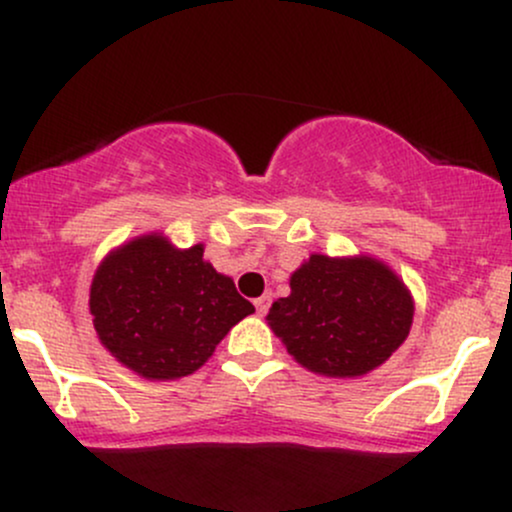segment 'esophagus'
<instances>
[{
	"mask_svg": "<svg viewBox=\"0 0 512 512\" xmlns=\"http://www.w3.org/2000/svg\"><path fill=\"white\" fill-rule=\"evenodd\" d=\"M269 303H272V296H260V298H255V310H257V315H267Z\"/></svg>",
	"mask_w": 512,
	"mask_h": 512,
	"instance_id": "obj_1",
	"label": "esophagus"
}]
</instances>
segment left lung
Listing matches in <instances>:
<instances>
[{
	"label": "left lung",
	"instance_id": "left-lung-1",
	"mask_svg": "<svg viewBox=\"0 0 512 512\" xmlns=\"http://www.w3.org/2000/svg\"><path fill=\"white\" fill-rule=\"evenodd\" d=\"M267 320L301 366L330 378H358L402 346L414 301L404 281L375 257L310 255Z\"/></svg>",
	"mask_w": 512,
	"mask_h": 512
}]
</instances>
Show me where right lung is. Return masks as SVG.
Masks as SVG:
<instances>
[{
    "mask_svg": "<svg viewBox=\"0 0 512 512\" xmlns=\"http://www.w3.org/2000/svg\"><path fill=\"white\" fill-rule=\"evenodd\" d=\"M88 305L101 344L146 380L195 373L228 330L255 313L231 276L204 260L202 245L178 250L158 233L105 257Z\"/></svg>",
    "mask_w": 512,
    "mask_h": 512,
    "instance_id": "1",
    "label": "right lung"
}]
</instances>
